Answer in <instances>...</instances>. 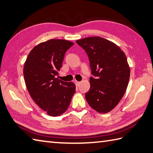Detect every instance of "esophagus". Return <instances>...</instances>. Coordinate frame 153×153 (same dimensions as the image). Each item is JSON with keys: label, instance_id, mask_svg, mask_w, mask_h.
I'll return each mask as SVG.
<instances>
[{"label": "esophagus", "instance_id": "esophagus-1", "mask_svg": "<svg viewBox=\"0 0 153 153\" xmlns=\"http://www.w3.org/2000/svg\"><path fill=\"white\" fill-rule=\"evenodd\" d=\"M75 83H76V85H77V86H78V85H79V84L81 83V82H77V81H75Z\"/></svg>", "mask_w": 153, "mask_h": 153}]
</instances>
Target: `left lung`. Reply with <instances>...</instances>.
<instances>
[{
    "mask_svg": "<svg viewBox=\"0 0 153 153\" xmlns=\"http://www.w3.org/2000/svg\"><path fill=\"white\" fill-rule=\"evenodd\" d=\"M76 43L88 55L94 76L90 77L87 101L97 112H109L119 103L128 85L130 68L126 54L115 43L102 37H86Z\"/></svg>",
    "mask_w": 153,
    "mask_h": 153,
    "instance_id": "left-lung-1",
    "label": "left lung"
}]
</instances>
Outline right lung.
Returning <instances> with one entry per match:
<instances>
[{
  "label": "right lung",
  "mask_w": 153,
  "mask_h": 153,
  "mask_svg": "<svg viewBox=\"0 0 153 153\" xmlns=\"http://www.w3.org/2000/svg\"><path fill=\"white\" fill-rule=\"evenodd\" d=\"M73 45L63 39L41 43L30 51L25 62L24 76L28 92L35 102L51 116L66 112L76 92L74 83L56 77L65 53Z\"/></svg>",
  "instance_id": "obj_1"
}]
</instances>
